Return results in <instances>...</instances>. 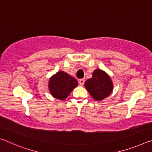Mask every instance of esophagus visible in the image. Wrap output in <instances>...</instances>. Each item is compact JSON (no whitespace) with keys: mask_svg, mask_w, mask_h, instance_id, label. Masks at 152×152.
Masks as SVG:
<instances>
[{"mask_svg":"<svg viewBox=\"0 0 152 152\" xmlns=\"http://www.w3.org/2000/svg\"><path fill=\"white\" fill-rule=\"evenodd\" d=\"M84 82H85V80H84V78L80 79V80H79V84H80V86H83L84 84Z\"/></svg>","mask_w":152,"mask_h":152,"instance_id":"esophagus-1","label":"esophagus"}]
</instances>
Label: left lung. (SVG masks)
<instances>
[{
  "label": "left lung",
  "instance_id": "obj_1",
  "mask_svg": "<svg viewBox=\"0 0 152 152\" xmlns=\"http://www.w3.org/2000/svg\"><path fill=\"white\" fill-rule=\"evenodd\" d=\"M84 85L92 97L99 101L109 96L113 88L110 77L99 69L94 71L92 78L87 80Z\"/></svg>",
  "mask_w": 152,
  "mask_h": 152
}]
</instances>
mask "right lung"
Wrapping results in <instances>:
<instances>
[{"mask_svg":"<svg viewBox=\"0 0 152 152\" xmlns=\"http://www.w3.org/2000/svg\"><path fill=\"white\" fill-rule=\"evenodd\" d=\"M78 86V81L62 71L53 75L49 82V89L53 97L60 100L66 99L74 88Z\"/></svg>","mask_w":152,"mask_h":152,"instance_id":"1","label":"right lung"}]
</instances>
